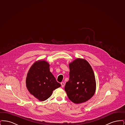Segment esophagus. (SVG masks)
Returning <instances> with one entry per match:
<instances>
[{"instance_id": "34e87169", "label": "esophagus", "mask_w": 125, "mask_h": 125, "mask_svg": "<svg viewBox=\"0 0 125 125\" xmlns=\"http://www.w3.org/2000/svg\"><path fill=\"white\" fill-rule=\"evenodd\" d=\"M61 85L62 87L63 88L64 87V86H65V83H63V82H62V83H61Z\"/></svg>"}]
</instances>
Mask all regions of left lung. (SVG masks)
<instances>
[{"label": "left lung", "instance_id": "obj_1", "mask_svg": "<svg viewBox=\"0 0 125 125\" xmlns=\"http://www.w3.org/2000/svg\"><path fill=\"white\" fill-rule=\"evenodd\" d=\"M69 79L65 90L71 101L81 104L89 100L95 93L96 82L93 70L85 59L78 58L69 64Z\"/></svg>", "mask_w": 125, "mask_h": 125}]
</instances>
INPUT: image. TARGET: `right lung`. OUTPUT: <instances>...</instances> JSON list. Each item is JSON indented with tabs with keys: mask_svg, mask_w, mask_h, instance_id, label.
I'll use <instances>...</instances> for the list:
<instances>
[{
	"mask_svg": "<svg viewBox=\"0 0 125 125\" xmlns=\"http://www.w3.org/2000/svg\"><path fill=\"white\" fill-rule=\"evenodd\" d=\"M26 84L30 93L40 101L47 100L53 91L61 86L50 71V64L44 60L36 61L27 73Z\"/></svg>",
	"mask_w": 125,
	"mask_h": 125,
	"instance_id": "right-lung-1",
	"label": "right lung"
}]
</instances>
